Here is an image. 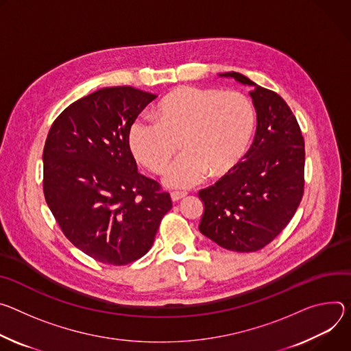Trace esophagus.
I'll return each instance as SVG.
<instances>
[{
	"instance_id": "esophagus-1",
	"label": "esophagus",
	"mask_w": 351,
	"mask_h": 351,
	"mask_svg": "<svg viewBox=\"0 0 351 351\" xmlns=\"http://www.w3.org/2000/svg\"><path fill=\"white\" fill-rule=\"evenodd\" d=\"M188 195V193L185 192V191H174V192H171V201H180V199H182V198H185Z\"/></svg>"
}]
</instances>
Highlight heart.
Masks as SVG:
<instances>
[{
  "label": "heart",
  "mask_w": 351,
  "mask_h": 351,
  "mask_svg": "<svg viewBox=\"0 0 351 351\" xmlns=\"http://www.w3.org/2000/svg\"><path fill=\"white\" fill-rule=\"evenodd\" d=\"M156 121L136 120L128 141L135 158L150 171L165 170L178 149L184 153L165 173L173 188H188L209 174L221 177L234 169L247 153L254 128L251 100L234 90L181 86L162 99Z\"/></svg>",
  "instance_id": "obj_1"
}]
</instances>
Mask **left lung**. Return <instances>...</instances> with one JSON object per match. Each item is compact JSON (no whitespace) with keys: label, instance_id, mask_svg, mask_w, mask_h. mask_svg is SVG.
Masks as SVG:
<instances>
[{"label":"left lung","instance_id":"obj_1","mask_svg":"<svg viewBox=\"0 0 351 351\" xmlns=\"http://www.w3.org/2000/svg\"><path fill=\"white\" fill-rule=\"evenodd\" d=\"M255 86L256 132L244 159L199 191V231L217 245L254 252L274 241L293 219L304 193V138L287 103L239 72L220 73Z\"/></svg>","mask_w":351,"mask_h":351}]
</instances>
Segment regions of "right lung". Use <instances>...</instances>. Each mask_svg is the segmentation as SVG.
<instances>
[{
	"label": "right lung",
	"mask_w": 351,
	"mask_h": 351,
	"mask_svg": "<svg viewBox=\"0 0 351 351\" xmlns=\"http://www.w3.org/2000/svg\"><path fill=\"white\" fill-rule=\"evenodd\" d=\"M156 95L99 89L68 106L43 150L46 202L64 236L90 258L121 266L152 247L170 193L138 173L128 134Z\"/></svg>",
	"instance_id": "right-lung-1"
}]
</instances>
